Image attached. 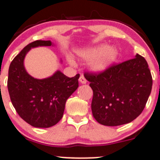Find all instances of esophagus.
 <instances>
[{
	"label": "esophagus",
	"mask_w": 160,
	"mask_h": 160,
	"mask_svg": "<svg viewBox=\"0 0 160 160\" xmlns=\"http://www.w3.org/2000/svg\"><path fill=\"white\" fill-rule=\"evenodd\" d=\"M79 82L82 84H85L87 82V80L85 79V78L84 77V75H81L79 78Z\"/></svg>",
	"instance_id": "34e87169"
}]
</instances>
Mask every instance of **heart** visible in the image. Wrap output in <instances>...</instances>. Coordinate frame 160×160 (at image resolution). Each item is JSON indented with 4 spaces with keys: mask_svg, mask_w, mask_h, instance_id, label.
Returning a JSON list of instances; mask_svg holds the SVG:
<instances>
[{
    "mask_svg": "<svg viewBox=\"0 0 160 160\" xmlns=\"http://www.w3.org/2000/svg\"><path fill=\"white\" fill-rule=\"evenodd\" d=\"M117 50L113 48L109 49L107 46H101L96 48L82 51L80 53L81 57L85 59L92 60L91 67L93 70H105L110 66L117 57Z\"/></svg>",
    "mask_w": 160,
    "mask_h": 160,
    "instance_id": "b5f03b06",
    "label": "heart"
}]
</instances>
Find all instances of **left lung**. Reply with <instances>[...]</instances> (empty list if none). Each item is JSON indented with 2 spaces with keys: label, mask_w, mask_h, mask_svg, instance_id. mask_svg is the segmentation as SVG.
Listing matches in <instances>:
<instances>
[{
  "label": "left lung",
  "mask_w": 160,
  "mask_h": 160,
  "mask_svg": "<svg viewBox=\"0 0 160 160\" xmlns=\"http://www.w3.org/2000/svg\"><path fill=\"white\" fill-rule=\"evenodd\" d=\"M93 91L92 112L98 123L118 126L132 122L142 113L152 86L145 58L113 63L102 72H85Z\"/></svg>",
  "instance_id": "8db88e82"
}]
</instances>
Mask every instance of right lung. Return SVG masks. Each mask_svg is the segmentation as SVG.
<instances>
[{
    "instance_id": "right-lung-1",
    "label": "right lung",
    "mask_w": 160,
    "mask_h": 160,
    "mask_svg": "<svg viewBox=\"0 0 160 160\" xmlns=\"http://www.w3.org/2000/svg\"><path fill=\"white\" fill-rule=\"evenodd\" d=\"M50 40L28 44L12 61L8 89L12 105L26 122L35 128H50L62 118L69 96L78 88L80 75L69 78L61 72L44 79L30 76L23 65L25 56L32 47L51 46Z\"/></svg>"
}]
</instances>
